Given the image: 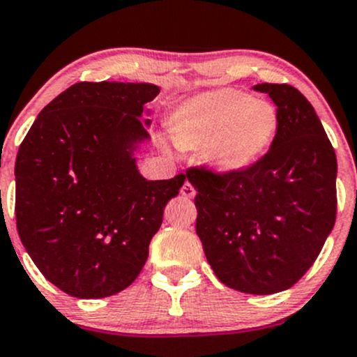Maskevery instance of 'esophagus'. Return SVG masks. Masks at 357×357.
<instances>
[{"label": "esophagus", "instance_id": "34e87169", "mask_svg": "<svg viewBox=\"0 0 357 357\" xmlns=\"http://www.w3.org/2000/svg\"><path fill=\"white\" fill-rule=\"evenodd\" d=\"M181 195L184 197H195L196 196V190L191 186L190 183H184L183 188H181Z\"/></svg>", "mask_w": 357, "mask_h": 357}]
</instances>
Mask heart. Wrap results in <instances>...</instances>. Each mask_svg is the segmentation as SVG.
Wrapping results in <instances>:
<instances>
[{
    "mask_svg": "<svg viewBox=\"0 0 357 357\" xmlns=\"http://www.w3.org/2000/svg\"><path fill=\"white\" fill-rule=\"evenodd\" d=\"M271 101L236 88H214L186 98L169 111L167 135L184 151H199L218 173H241L269 151L279 130Z\"/></svg>",
    "mask_w": 357,
    "mask_h": 357,
    "instance_id": "1",
    "label": "heart"
}]
</instances>
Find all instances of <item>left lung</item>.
<instances>
[{
  "instance_id": "8db88e82",
  "label": "left lung",
  "mask_w": 357,
  "mask_h": 357,
  "mask_svg": "<svg viewBox=\"0 0 357 357\" xmlns=\"http://www.w3.org/2000/svg\"><path fill=\"white\" fill-rule=\"evenodd\" d=\"M279 111L276 139L241 173H186L197 195L196 233L227 287L289 289L314 264L336 221L337 161L314 108L289 84L263 83Z\"/></svg>"
}]
</instances>
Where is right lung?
I'll return each instance as SVG.
<instances>
[{
    "mask_svg": "<svg viewBox=\"0 0 357 357\" xmlns=\"http://www.w3.org/2000/svg\"><path fill=\"white\" fill-rule=\"evenodd\" d=\"M151 83H76L45 106L16 156V226L43 276L73 298H108L141 273L186 176L148 181L135 151ZM149 114V111H148Z\"/></svg>",
    "mask_w": 357,
    "mask_h": 357,
    "instance_id": "1",
    "label": "right lung"
}]
</instances>
